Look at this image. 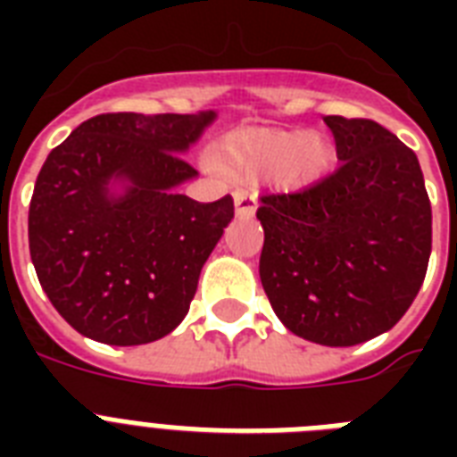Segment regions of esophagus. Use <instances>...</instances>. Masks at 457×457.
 <instances>
[{"mask_svg":"<svg viewBox=\"0 0 457 457\" xmlns=\"http://www.w3.org/2000/svg\"><path fill=\"white\" fill-rule=\"evenodd\" d=\"M256 201L258 192L256 189H237L235 192V211L239 218H251L256 213Z\"/></svg>","mask_w":457,"mask_h":457,"instance_id":"esophagus-1","label":"esophagus"}]
</instances>
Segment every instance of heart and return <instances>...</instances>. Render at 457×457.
<instances>
[{
	"instance_id": "obj_1",
	"label": "heart",
	"mask_w": 457,
	"mask_h": 457,
	"mask_svg": "<svg viewBox=\"0 0 457 457\" xmlns=\"http://www.w3.org/2000/svg\"><path fill=\"white\" fill-rule=\"evenodd\" d=\"M332 142L318 130L242 128L228 132L215 145V168L232 178H253L268 172L282 187L318 182L332 165Z\"/></svg>"
}]
</instances>
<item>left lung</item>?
I'll use <instances>...</instances> for the list:
<instances>
[{"label": "left lung", "mask_w": 457, "mask_h": 457, "mask_svg": "<svg viewBox=\"0 0 457 457\" xmlns=\"http://www.w3.org/2000/svg\"><path fill=\"white\" fill-rule=\"evenodd\" d=\"M341 165L294 194H265L261 282L282 325L322 346L389 332L418 296L432 206L412 149L368 118L325 116Z\"/></svg>", "instance_id": "left-lung-1"}]
</instances>
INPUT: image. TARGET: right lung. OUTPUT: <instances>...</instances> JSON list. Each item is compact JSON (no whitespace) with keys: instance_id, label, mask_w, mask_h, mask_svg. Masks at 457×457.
I'll return each mask as SVG.
<instances>
[{"instance_id":"right-lung-1","label":"right lung","mask_w":457,"mask_h":457,"mask_svg":"<svg viewBox=\"0 0 457 457\" xmlns=\"http://www.w3.org/2000/svg\"><path fill=\"white\" fill-rule=\"evenodd\" d=\"M199 113H102L46 156L28 213L37 279L68 325L139 346L185 320L235 201L178 192L199 172L182 154L215 120Z\"/></svg>"}]
</instances>
